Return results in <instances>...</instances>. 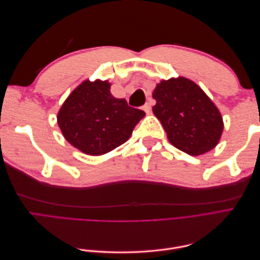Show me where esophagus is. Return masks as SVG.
<instances>
[{
	"label": "esophagus",
	"instance_id": "34e87169",
	"mask_svg": "<svg viewBox=\"0 0 260 260\" xmlns=\"http://www.w3.org/2000/svg\"><path fill=\"white\" fill-rule=\"evenodd\" d=\"M142 109L146 113V114H149V112H151V105H149V103H145L143 106H142Z\"/></svg>",
	"mask_w": 260,
	"mask_h": 260
}]
</instances>
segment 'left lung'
Here are the masks:
<instances>
[{"instance_id": "obj_1", "label": "left lung", "mask_w": 260, "mask_h": 260, "mask_svg": "<svg viewBox=\"0 0 260 260\" xmlns=\"http://www.w3.org/2000/svg\"><path fill=\"white\" fill-rule=\"evenodd\" d=\"M153 113L169 142L188 155L214 148L223 130L222 117L200 86L184 77L162 80L153 92Z\"/></svg>"}]
</instances>
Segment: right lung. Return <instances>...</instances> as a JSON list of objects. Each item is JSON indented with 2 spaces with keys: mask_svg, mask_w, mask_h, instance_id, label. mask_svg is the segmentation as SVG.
Here are the masks:
<instances>
[{
  "mask_svg": "<svg viewBox=\"0 0 260 260\" xmlns=\"http://www.w3.org/2000/svg\"><path fill=\"white\" fill-rule=\"evenodd\" d=\"M111 83L83 81L64 102L57 114L62 136L88 155L99 156L123 144L145 116L124 99L112 95Z\"/></svg>",
  "mask_w": 260,
  "mask_h": 260,
  "instance_id": "add662e5",
  "label": "right lung"
}]
</instances>
